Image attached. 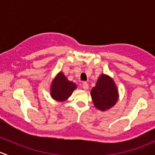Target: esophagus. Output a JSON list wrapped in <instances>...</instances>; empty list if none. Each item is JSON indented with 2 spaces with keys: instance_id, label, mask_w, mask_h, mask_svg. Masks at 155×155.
I'll return each instance as SVG.
<instances>
[{
  "instance_id": "34e87169",
  "label": "esophagus",
  "mask_w": 155,
  "mask_h": 155,
  "mask_svg": "<svg viewBox=\"0 0 155 155\" xmlns=\"http://www.w3.org/2000/svg\"><path fill=\"white\" fill-rule=\"evenodd\" d=\"M82 87L84 90H87V89H88V84L87 82H83L82 84Z\"/></svg>"
}]
</instances>
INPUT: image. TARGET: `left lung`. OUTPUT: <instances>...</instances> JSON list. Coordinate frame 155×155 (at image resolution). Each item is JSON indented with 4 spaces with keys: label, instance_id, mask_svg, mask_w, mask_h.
<instances>
[{
    "label": "left lung",
    "instance_id": "left-lung-1",
    "mask_svg": "<svg viewBox=\"0 0 155 155\" xmlns=\"http://www.w3.org/2000/svg\"><path fill=\"white\" fill-rule=\"evenodd\" d=\"M94 104L100 110H107L113 107L118 101V91L113 80L107 75L102 74L96 85L91 91Z\"/></svg>",
    "mask_w": 155,
    "mask_h": 155
}]
</instances>
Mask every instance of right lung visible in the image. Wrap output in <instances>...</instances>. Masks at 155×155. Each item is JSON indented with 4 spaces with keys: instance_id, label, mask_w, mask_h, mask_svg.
<instances>
[{
    "instance_id": "obj_1",
    "label": "right lung",
    "mask_w": 155,
    "mask_h": 155,
    "mask_svg": "<svg viewBox=\"0 0 155 155\" xmlns=\"http://www.w3.org/2000/svg\"><path fill=\"white\" fill-rule=\"evenodd\" d=\"M76 87V84L68 81L63 73H59L51 84V95L54 100L64 101L72 94Z\"/></svg>"
}]
</instances>
